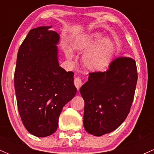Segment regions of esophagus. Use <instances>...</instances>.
I'll return each instance as SVG.
<instances>
[{"mask_svg": "<svg viewBox=\"0 0 154 154\" xmlns=\"http://www.w3.org/2000/svg\"><path fill=\"white\" fill-rule=\"evenodd\" d=\"M82 84H83V82H82L81 79L79 78V77H76V78L74 79V85H75L76 88H77V90L80 89V86H82Z\"/></svg>", "mask_w": 154, "mask_h": 154, "instance_id": "1", "label": "esophagus"}]
</instances>
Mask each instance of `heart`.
<instances>
[{
    "label": "heart",
    "mask_w": 154,
    "mask_h": 154,
    "mask_svg": "<svg viewBox=\"0 0 154 154\" xmlns=\"http://www.w3.org/2000/svg\"><path fill=\"white\" fill-rule=\"evenodd\" d=\"M119 44L100 32H93L80 36L73 42V48L85 52L82 62L84 67L91 71H102L111 64L119 49ZM66 58L71 60L73 54L69 48L65 49Z\"/></svg>",
    "instance_id": "obj_1"
}]
</instances>
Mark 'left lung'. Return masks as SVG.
<instances>
[{
  "label": "left lung",
  "instance_id": "left-lung-1",
  "mask_svg": "<svg viewBox=\"0 0 154 154\" xmlns=\"http://www.w3.org/2000/svg\"><path fill=\"white\" fill-rule=\"evenodd\" d=\"M88 75L80 89L85 102L83 126L89 134L101 136L117 129L130 112L138 79L136 61L119 57L105 72Z\"/></svg>",
  "mask_w": 154,
  "mask_h": 154
}]
</instances>
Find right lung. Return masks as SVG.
Segmentation results:
<instances>
[{
    "mask_svg": "<svg viewBox=\"0 0 154 154\" xmlns=\"http://www.w3.org/2000/svg\"><path fill=\"white\" fill-rule=\"evenodd\" d=\"M52 26L32 29L20 46L14 83L18 112L27 131L51 136L58 127L63 106L77 93L74 72L60 66V35Z\"/></svg>",
    "mask_w": 154,
    "mask_h": 154,
    "instance_id": "right-lung-1",
    "label": "right lung"
}]
</instances>
